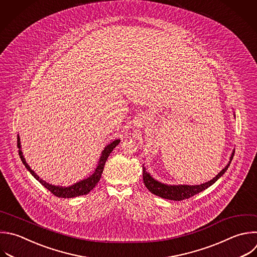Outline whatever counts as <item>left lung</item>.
I'll return each mask as SVG.
<instances>
[{
    "mask_svg": "<svg viewBox=\"0 0 257 257\" xmlns=\"http://www.w3.org/2000/svg\"><path fill=\"white\" fill-rule=\"evenodd\" d=\"M234 156V152L231 155L230 161L228 163V165L215 177L213 178L211 181L205 183V184H201V185H196V186H188V185H179V186H169V185H165L162 184L158 181H156L155 179H153L150 174L146 171V168L143 166V179H144V183L146 185V187L148 188V190L159 196L162 197L164 199H169V200H174V201H182L188 198L193 197L194 195L204 191L205 189H207L208 187H210L211 185H213L228 169L232 159Z\"/></svg>",
    "mask_w": 257,
    "mask_h": 257,
    "instance_id": "1",
    "label": "left lung"
}]
</instances>
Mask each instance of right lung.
I'll return each mask as SVG.
<instances>
[{"mask_svg": "<svg viewBox=\"0 0 257 257\" xmlns=\"http://www.w3.org/2000/svg\"><path fill=\"white\" fill-rule=\"evenodd\" d=\"M119 142H120V140H115L112 143H110L108 146L105 147V149L101 153V157L99 159L98 166H97L95 172L89 178H87V179H85L83 181H80V182H78V183H76V184H74V185H72L70 187H59V186H53V185H50V184L46 183L45 181L40 179L34 173V171L29 167V165L26 163V161H25V159H24V157L22 155L21 150H19V156L21 158V161L23 162V164L27 168V170L32 174V176L37 181H39L41 183V185H43L46 189H48L53 195H55L56 197H59V198H73V197H77V196L88 194L97 185V183L100 180V177H101V174L103 172V168H104V165H105V162H106L108 156L113 151V149L119 144ZM17 146H18V149L21 148L19 136L17 138Z\"/></svg>", "mask_w": 257, "mask_h": 257, "instance_id": "obj_1", "label": "right lung"}]
</instances>
